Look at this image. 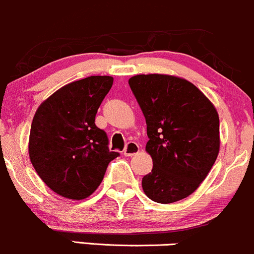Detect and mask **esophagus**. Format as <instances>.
Returning a JSON list of instances; mask_svg holds the SVG:
<instances>
[{
  "instance_id": "1",
  "label": "esophagus",
  "mask_w": 254,
  "mask_h": 254,
  "mask_svg": "<svg viewBox=\"0 0 254 254\" xmlns=\"http://www.w3.org/2000/svg\"><path fill=\"white\" fill-rule=\"evenodd\" d=\"M138 151H139V145L135 142H130V143H127V146H125L123 152H124L125 156L130 157V156H133V155L138 154Z\"/></svg>"
}]
</instances>
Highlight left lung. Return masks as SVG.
I'll return each mask as SVG.
<instances>
[{"instance_id":"left-lung-1","label":"left lung","mask_w":254,"mask_h":254,"mask_svg":"<svg viewBox=\"0 0 254 254\" xmlns=\"http://www.w3.org/2000/svg\"><path fill=\"white\" fill-rule=\"evenodd\" d=\"M129 85L145 117V151L152 158L151 173L142 179L143 190L158 203L186 198L218 157V111L194 84L175 75H133Z\"/></svg>"}]
</instances>
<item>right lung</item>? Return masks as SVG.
Returning <instances> with one entry per match:
<instances>
[{
  "label": "right lung",
  "instance_id": "obj_1",
  "mask_svg": "<svg viewBox=\"0 0 254 254\" xmlns=\"http://www.w3.org/2000/svg\"><path fill=\"white\" fill-rule=\"evenodd\" d=\"M114 84L109 75L69 82L41 103L30 127L28 152L33 167L54 193L82 200L102 183L118 152L94 124L100 104Z\"/></svg>",
  "mask_w": 254,
  "mask_h": 254
}]
</instances>
